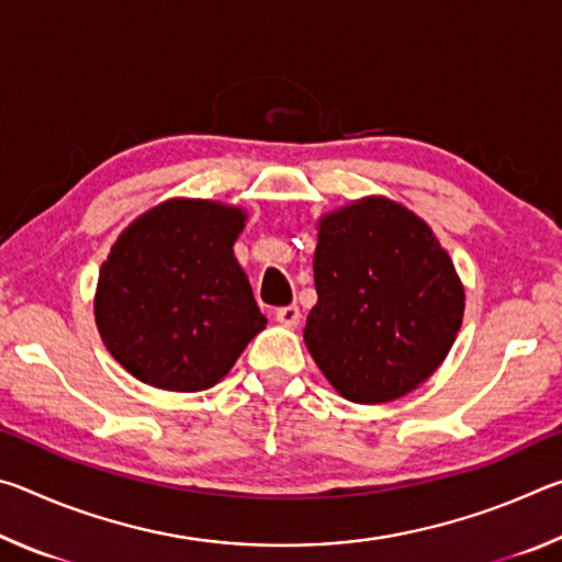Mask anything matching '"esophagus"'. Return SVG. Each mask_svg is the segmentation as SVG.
Wrapping results in <instances>:
<instances>
[{"mask_svg":"<svg viewBox=\"0 0 562 562\" xmlns=\"http://www.w3.org/2000/svg\"><path fill=\"white\" fill-rule=\"evenodd\" d=\"M274 319H278L280 325H284V327H297L300 319H302L300 307H297V304H288V307H280L278 312H274Z\"/></svg>","mask_w":562,"mask_h":562,"instance_id":"obj_1","label":"esophagus"}]
</instances>
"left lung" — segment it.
<instances>
[{
  "label": "left lung",
  "instance_id": "left-lung-1",
  "mask_svg": "<svg viewBox=\"0 0 562 562\" xmlns=\"http://www.w3.org/2000/svg\"><path fill=\"white\" fill-rule=\"evenodd\" d=\"M315 288L304 341L349 402L408 394L436 372L461 329L463 288L451 258L429 225L386 198L319 223Z\"/></svg>",
  "mask_w": 562,
  "mask_h": 562
}]
</instances>
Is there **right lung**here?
<instances>
[{
	"mask_svg": "<svg viewBox=\"0 0 562 562\" xmlns=\"http://www.w3.org/2000/svg\"><path fill=\"white\" fill-rule=\"evenodd\" d=\"M243 225L237 207L168 201L119 237L93 312L126 372L168 392H201L231 372L268 322L233 255Z\"/></svg>",
	"mask_w": 562,
	"mask_h": 562,
	"instance_id": "obj_1",
	"label": "right lung"
}]
</instances>
